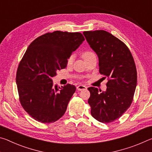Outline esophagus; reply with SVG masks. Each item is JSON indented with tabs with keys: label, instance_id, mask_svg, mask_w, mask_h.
Here are the masks:
<instances>
[{
	"label": "esophagus",
	"instance_id": "34e87169",
	"mask_svg": "<svg viewBox=\"0 0 152 152\" xmlns=\"http://www.w3.org/2000/svg\"><path fill=\"white\" fill-rule=\"evenodd\" d=\"M86 86L84 85H79L77 86V90L79 91H83V90H86Z\"/></svg>",
	"mask_w": 152,
	"mask_h": 152
}]
</instances>
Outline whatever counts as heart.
Here are the masks:
<instances>
[{
	"label": "heart",
	"instance_id": "b5f03b06",
	"mask_svg": "<svg viewBox=\"0 0 152 152\" xmlns=\"http://www.w3.org/2000/svg\"><path fill=\"white\" fill-rule=\"evenodd\" d=\"M94 53L92 52H91V51H86V52H84L83 54H82V56H83V58L84 60H86V58H88L90 56L93 55ZM74 56L73 55H72L70 58H68V64H71L73 62V60H74Z\"/></svg>",
	"mask_w": 152,
	"mask_h": 152
}]
</instances>
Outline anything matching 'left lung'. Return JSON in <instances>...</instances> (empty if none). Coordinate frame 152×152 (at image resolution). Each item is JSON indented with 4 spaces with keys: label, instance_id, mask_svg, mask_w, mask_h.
I'll return each instance as SVG.
<instances>
[{
    "label": "left lung",
    "instance_id": "obj_1",
    "mask_svg": "<svg viewBox=\"0 0 152 152\" xmlns=\"http://www.w3.org/2000/svg\"><path fill=\"white\" fill-rule=\"evenodd\" d=\"M83 34L99 58V72L109 78L107 90L89 87L88 102L91 115L108 123L121 116L133 101L137 86V70L132 53L124 43L104 30Z\"/></svg>",
    "mask_w": 152,
    "mask_h": 152
}]
</instances>
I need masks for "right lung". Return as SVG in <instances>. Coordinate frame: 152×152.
<instances>
[{"label":"right lung","mask_w":152,"mask_h":152,"mask_svg":"<svg viewBox=\"0 0 152 152\" xmlns=\"http://www.w3.org/2000/svg\"><path fill=\"white\" fill-rule=\"evenodd\" d=\"M84 41L80 33L56 31L31 43L18 67L16 83L20 104L37 121L53 123L63 116L76 87H58L52 78Z\"/></svg>","instance_id":"1"}]
</instances>
